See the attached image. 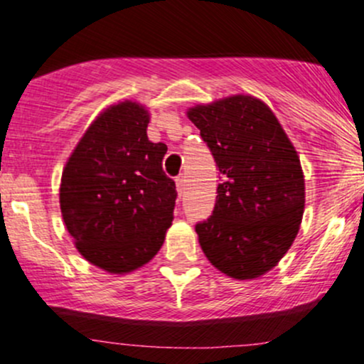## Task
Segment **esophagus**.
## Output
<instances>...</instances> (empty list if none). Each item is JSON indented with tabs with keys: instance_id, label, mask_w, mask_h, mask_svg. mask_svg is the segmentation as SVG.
Masks as SVG:
<instances>
[{
	"instance_id": "1",
	"label": "esophagus",
	"mask_w": 364,
	"mask_h": 364,
	"mask_svg": "<svg viewBox=\"0 0 364 364\" xmlns=\"http://www.w3.org/2000/svg\"><path fill=\"white\" fill-rule=\"evenodd\" d=\"M176 188H178V193L183 195L186 190V176H183V174H179L176 178Z\"/></svg>"
}]
</instances>
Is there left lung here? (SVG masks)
I'll list each match as a JSON object with an SVG mask.
<instances>
[{"label": "left lung", "instance_id": "8db88e82", "mask_svg": "<svg viewBox=\"0 0 364 364\" xmlns=\"http://www.w3.org/2000/svg\"><path fill=\"white\" fill-rule=\"evenodd\" d=\"M200 129L220 173L212 215L195 225L208 262L229 277H260L291 248L304 212V176L270 107L252 95L195 106Z\"/></svg>", "mask_w": 364, "mask_h": 364}]
</instances>
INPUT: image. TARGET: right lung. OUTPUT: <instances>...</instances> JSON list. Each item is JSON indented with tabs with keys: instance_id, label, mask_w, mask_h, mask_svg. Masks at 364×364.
Returning <instances> with one entry per match:
<instances>
[{
	"instance_id": "obj_1",
	"label": "right lung",
	"mask_w": 364,
	"mask_h": 364,
	"mask_svg": "<svg viewBox=\"0 0 364 364\" xmlns=\"http://www.w3.org/2000/svg\"><path fill=\"white\" fill-rule=\"evenodd\" d=\"M149 111L124 101L87 128L63 169L60 205L85 260L111 274L156 257L173 223L176 185L162 171L166 144L147 136Z\"/></svg>"
}]
</instances>
